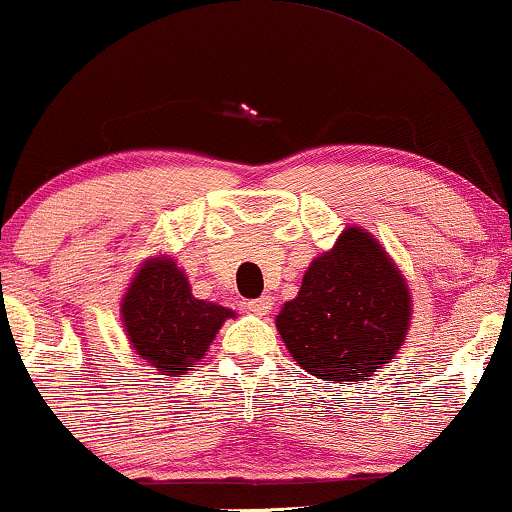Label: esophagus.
Instances as JSON below:
<instances>
[{"label":"esophagus","mask_w":512,"mask_h":512,"mask_svg":"<svg viewBox=\"0 0 512 512\" xmlns=\"http://www.w3.org/2000/svg\"><path fill=\"white\" fill-rule=\"evenodd\" d=\"M272 305H274L272 295H260V298H257V300H250L248 310L252 312V315L264 317V315H269V310H272Z\"/></svg>","instance_id":"esophagus-1"}]
</instances>
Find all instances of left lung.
<instances>
[{
    "label": "left lung",
    "instance_id": "8db88e82",
    "mask_svg": "<svg viewBox=\"0 0 512 512\" xmlns=\"http://www.w3.org/2000/svg\"><path fill=\"white\" fill-rule=\"evenodd\" d=\"M408 281L362 226H346L317 255L300 291L283 303L276 331L312 377L362 381L391 362L410 331Z\"/></svg>",
    "mask_w": 512,
    "mask_h": 512
}]
</instances>
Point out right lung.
Returning <instances> with one entry per match:
<instances>
[{
    "label": "right lung",
    "instance_id": "obj_1",
    "mask_svg": "<svg viewBox=\"0 0 512 512\" xmlns=\"http://www.w3.org/2000/svg\"><path fill=\"white\" fill-rule=\"evenodd\" d=\"M119 305L133 353L164 377L195 367L226 319H236L229 307L197 300L186 272L171 255L147 257Z\"/></svg>",
    "mask_w": 512,
    "mask_h": 512
}]
</instances>
